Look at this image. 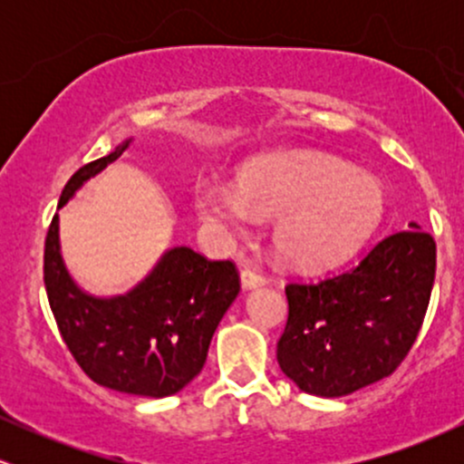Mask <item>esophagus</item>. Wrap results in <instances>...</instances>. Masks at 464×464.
I'll return each mask as SVG.
<instances>
[{"label": "esophagus", "instance_id": "34e87169", "mask_svg": "<svg viewBox=\"0 0 464 464\" xmlns=\"http://www.w3.org/2000/svg\"><path fill=\"white\" fill-rule=\"evenodd\" d=\"M239 279H242L244 290H250V287H257V285L266 284V276L259 273L257 268H244L242 275H239Z\"/></svg>", "mask_w": 464, "mask_h": 464}]
</instances>
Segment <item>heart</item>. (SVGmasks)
<instances>
[{"label":"heart","mask_w":464,"mask_h":464,"mask_svg":"<svg viewBox=\"0 0 464 464\" xmlns=\"http://www.w3.org/2000/svg\"><path fill=\"white\" fill-rule=\"evenodd\" d=\"M198 218L231 237L257 216H276L273 244L285 262L323 268L347 259L386 216V189L371 174L318 152L257 159L237 174V185L200 180Z\"/></svg>","instance_id":"obj_1"}]
</instances>
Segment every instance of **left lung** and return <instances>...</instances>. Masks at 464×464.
<instances>
[{
  "instance_id": "obj_1",
  "label": "left lung",
  "mask_w": 464,
  "mask_h": 464,
  "mask_svg": "<svg viewBox=\"0 0 464 464\" xmlns=\"http://www.w3.org/2000/svg\"><path fill=\"white\" fill-rule=\"evenodd\" d=\"M377 242L360 264L285 285L276 362L316 397H344L397 371L417 340L436 273V244L417 222Z\"/></svg>"
}]
</instances>
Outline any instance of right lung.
Returning a JSON list of instances; mask_svg holds the SVG:
<instances>
[{
	"mask_svg": "<svg viewBox=\"0 0 464 464\" xmlns=\"http://www.w3.org/2000/svg\"><path fill=\"white\" fill-rule=\"evenodd\" d=\"M129 143L82 165L67 180L58 207ZM44 281L58 332L80 369L111 391L154 399L174 395L202 371L218 323L239 292L231 259L214 262L189 246H174L126 295H87L63 264L58 214L47 228Z\"/></svg>",
	"mask_w": 464,
	"mask_h": 464,
	"instance_id": "add662e5",
	"label": "right lung"
}]
</instances>
